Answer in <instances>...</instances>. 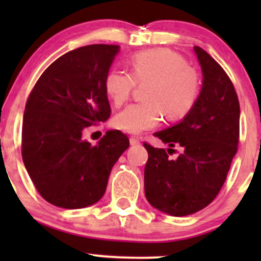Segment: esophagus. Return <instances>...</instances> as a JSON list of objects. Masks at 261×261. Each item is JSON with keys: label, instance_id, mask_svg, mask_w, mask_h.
<instances>
[{"label": "esophagus", "instance_id": "34e87169", "mask_svg": "<svg viewBox=\"0 0 261 261\" xmlns=\"http://www.w3.org/2000/svg\"><path fill=\"white\" fill-rule=\"evenodd\" d=\"M130 144H131V145H138V144H140V140H139V138H135V136H131V138H130Z\"/></svg>", "mask_w": 261, "mask_h": 261}]
</instances>
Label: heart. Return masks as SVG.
Here are the masks:
<instances>
[{
    "label": "heart",
    "mask_w": 261,
    "mask_h": 261,
    "mask_svg": "<svg viewBox=\"0 0 261 261\" xmlns=\"http://www.w3.org/2000/svg\"><path fill=\"white\" fill-rule=\"evenodd\" d=\"M131 73L111 69L105 77V91L115 106L130 98L136 83L145 84V101L133 103L115 116L117 128L140 134L156 127L165 114L170 120L183 117L199 94V78L183 58L169 49L138 51L128 59Z\"/></svg>",
    "instance_id": "1"
}]
</instances>
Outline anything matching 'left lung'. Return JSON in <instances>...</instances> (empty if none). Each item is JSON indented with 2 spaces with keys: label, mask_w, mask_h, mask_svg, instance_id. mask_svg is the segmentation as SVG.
Here are the masks:
<instances>
[{
  "label": "left lung",
  "mask_w": 261,
  "mask_h": 261,
  "mask_svg": "<svg viewBox=\"0 0 261 261\" xmlns=\"http://www.w3.org/2000/svg\"><path fill=\"white\" fill-rule=\"evenodd\" d=\"M203 82L196 103L183 120L155 133L181 152L170 159L165 149L144 143L145 196L154 208L170 216L196 213L216 198L225 183L240 136V105L225 70L199 46H194Z\"/></svg>",
  "instance_id": "1"
}]
</instances>
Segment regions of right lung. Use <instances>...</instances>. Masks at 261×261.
<instances>
[{
  "label": "right lung",
  "mask_w": 261,
  "mask_h": 261,
  "mask_svg": "<svg viewBox=\"0 0 261 261\" xmlns=\"http://www.w3.org/2000/svg\"><path fill=\"white\" fill-rule=\"evenodd\" d=\"M118 45L82 46L58 58L40 75L25 106L21 154L36 191L68 210L96 203L106 192L112 167L130 145L118 130L97 145L83 130L111 115L105 77Z\"/></svg>",
  "instance_id": "obj_1"
}]
</instances>
